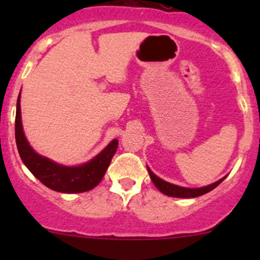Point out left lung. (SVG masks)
<instances>
[{
    "instance_id": "1",
    "label": "left lung",
    "mask_w": 260,
    "mask_h": 260,
    "mask_svg": "<svg viewBox=\"0 0 260 260\" xmlns=\"http://www.w3.org/2000/svg\"><path fill=\"white\" fill-rule=\"evenodd\" d=\"M147 170H148L149 177H151L152 182L154 183V186H156L162 193H165V195L167 196H174V198H186V199L198 198V196H201L204 195V193H208L209 191L214 190L219 183H221L222 181L226 179V176H225L222 177L221 180L211 183V185L204 186V187H200V188H187V187H181V186L174 185V183H170L167 182V181L159 179L158 176H156V175L149 170V167H147Z\"/></svg>"
}]
</instances>
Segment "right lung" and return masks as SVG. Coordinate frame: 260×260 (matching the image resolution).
<instances>
[{
    "instance_id": "right-lung-1",
    "label": "right lung",
    "mask_w": 260,
    "mask_h": 260,
    "mask_svg": "<svg viewBox=\"0 0 260 260\" xmlns=\"http://www.w3.org/2000/svg\"><path fill=\"white\" fill-rule=\"evenodd\" d=\"M21 94V93H20ZM15 137L21 159L31 174L46 187L57 192L78 193L85 192L95 187L106 174L118 147V141L113 140L93 159L80 166H62L41 154L36 153L28 145L21 122L20 95L17 98Z\"/></svg>"
}]
</instances>
